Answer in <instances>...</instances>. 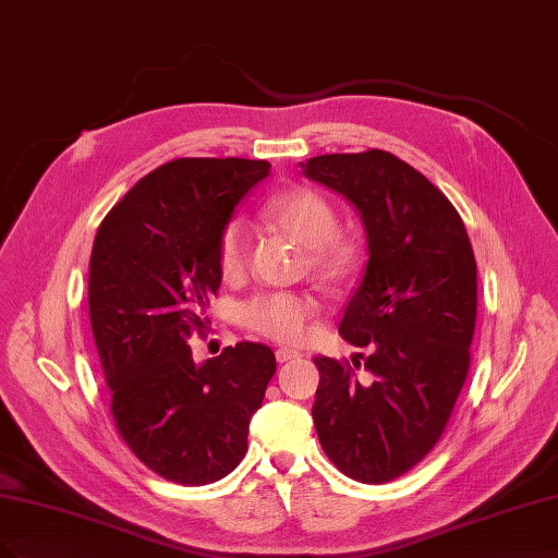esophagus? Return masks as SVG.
<instances>
[{
  "label": "esophagus",
  "instance_id": "obj_1",
  "mask_svg": "<svg viewBox=\"0 0 558 558\" xmlns=\"http://www.w3.org/2000/svg\"><path fill=\"white\" fill-rule=\"evenodd\" d=\"M277 362L279 364H283V362H291V360H300L302 357V353L300 351H295V349H277Z\"/></svg>",
  "mask_w": 558,
  "mask_h": 558
}]
</instances>
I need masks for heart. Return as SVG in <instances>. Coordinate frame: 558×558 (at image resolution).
I'll return each mask as SVG.
<instances>
[{
    "label": "heart",
    "mask_w": 558,
    "mask_h": 558,
    "mask_svg": "<svg viewBox=\"0 0 558 558\" xmlns=\"http://www.w3.org/2000/svg\"><path fill=\"white\" fill-rule=\"evenodd\" d=\"M263 217L306 248L304 260L310 272L328 286L349 281L360 265V248L339 235V213L320 191L295 186L267 201ZM246 226L240 219L228 221L219 238V270L223 279L242 275L246 263ZM318 304L312 295L277 291L265 293L242 306V323L248 330L277 341H300L306 325L316 316Z\"/></svg>",
    "instance_id": "1"
}]
</instances>
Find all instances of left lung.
I'll return each mask as SVG.
<instances>
[{"mask_svg": "<svg viewBox=\"0 0 558 558\" xmlns=\"http://www.w3.org/2000/svg\"><path fill=\"white\" fill-rule=\"evenodd\" d=\"M304 178L337 191L362 219L369 260L339 335L368 376L316 357L312 407L330 462L357 483L411 471L444 434L464 388L477 310V265L462 217L440 191L390 151L323 155Z\"/></svg>", "mask_w": 558, "mask_h": 558, "instance_id": "obj_1", "label": "left lung"}]
</instances>
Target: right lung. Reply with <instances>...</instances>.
Returning <instances> with one entry per match:
<instances>
[{
	"mask_svg": "<svg viewBox=\"0 0 558 558\" xmlns=\"http://www.w3.org/2000/svg\"><path fill=\"white\" fill-rule=\"evenodd\" d=\"M267 175V161H168L96 230L89 320L110 413L131 452L170 483H217L242 462L248 422L277 372L263 343L226 345L201 364L189 345L221 286V230Z\"/></svg>",
	"mask_w": 558,
	"mask_h": 558,
	"instance_id": "right-lung-1",
	"label": "right lung"
}]
</instances>
